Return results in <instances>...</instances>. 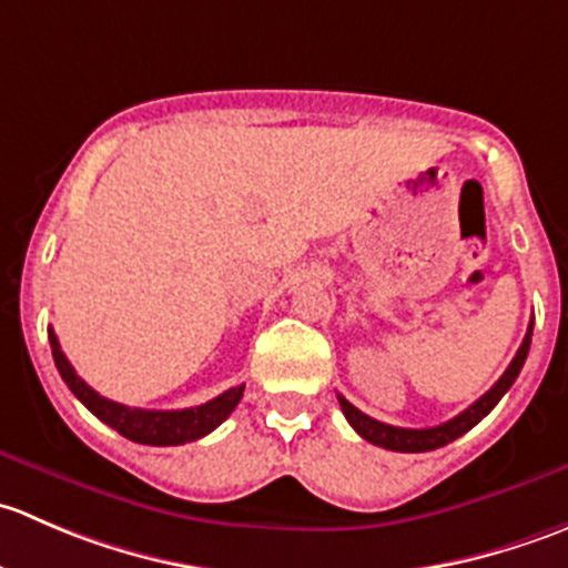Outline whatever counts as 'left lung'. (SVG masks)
I'll return each mask as SVG.
<instances>
[{
    "label": "left lung",
    "mask_w": 568,
    "mask_h": 568,
    "mask_svg": "<svg viewBox=\"0 0 568 568\" xmlns=\"http://www.w3.org/2000/svg\"><path fill=\"white\" fill-rule=\"evenodd\" d=\"M530 335H532V321L528 326V335H525L523 346H519L517 357L511 359V365L506 368V374H503L500 379L491 385V390H486L473 406H467L462 415H456L454 420L439 423V426H434V428L387 426V423L374 420V417H368L365 412H359L354 404H348L343 395H337V400H341L343 415H346V420L352 423L354 432H357L363 439H368V443L379 445V448H387V450H398V454H426V450H437V448H443V445L459 439L462 434H467L475 423H480L491 409H495L497 400H500L503 395L508 393V387L517 382L519 371H523L525 359H528Z\"/></svg>",
    "instance_id": "1"
}]
</instances>
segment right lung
Wrapping results in <instances>:
<instances>
[{
    "instance_id": "right-lung-1",
    "label": "right lung",
    "mask_w": 568,
    "mask_h": 568,
    "mask_svg": "<svg viewBox=\"0 0 568 568\" xmlns=\"http://www.w3.org/2000/svg\"><path fill=\"white\" fill-rule=\"evenodd\" d=\"M49 343L57 371H60L62 382L71 387V393L77 395L101 423L112 426L114 432L123 434L131 443L159 445V448H164V445L194 443V439L214 432V428L236 409V404L244 395V385H239L222 395H216V398H211L209 404L189 406V409H131V406L118 404V400H109L104 395H99L82 376H77V371H73V365L68 363V357L62 354L60 341H57V335L51 329Z\"/></svg>"
}]
</instances>
